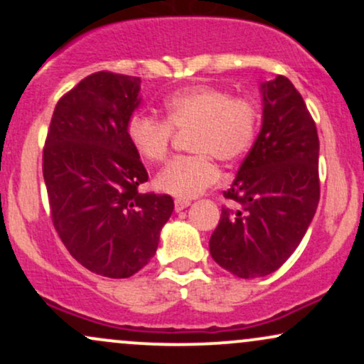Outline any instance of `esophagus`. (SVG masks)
Returning a JSON list of instances; mask_svg holds the SVG:
<instances>
[{"instance_id": "34e87169", "label": "esophagus", "mask_w": 364, "mask_h": 364, "mask_svg": "<svg viewBox=\"0 0 364 364\" xmlns=\"http://www.w3.org/2000/svg\"><path fill=\"white\" fill-rule=\"evenodd\" d=\"M190 205H191L190 200H185V198H176V200H174V210H176V212L185 210V208H188Z\"/></svg>"}]
</instances>
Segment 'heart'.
Wrapping results in <instances>:
<instances>
[{
    "mask_svg": "<svg viewBox=\"0 0 364 364\" xmlns=\"http://www.w3.org/2000/svg\"><path fill=\"white\" fill-rule=\"evenodd\" d=\"M166 121L135 112L128 119V139L141 159L162 162L168 157L173 129L193 132L190 149L196 156L176 157L156 178V188L176 198H195L219 178L214 159L231 162L252 149L260 124V112L250 99L232 97L215 87H195L169 95Z\"/></svg>",
    "mask_w": 364,
    "mask_h": 364,
    "instance_id": "heart-1",
    "label": "heart"
}]
</instances>
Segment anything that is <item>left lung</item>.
<instances>
[{"mask_svg":"<svg viewBox=\"0 0 364 364\" xmlns=\"http://www.w3.org/2000/svg\"><path fill=\"white\" fill-rule=\"evenodd\" d=\"M262 128L225 198L208 248L212 258L241 279L275 272L301 243L320 200L315 121L289 78L263 82Z\"/></svg>","mask_w":364,"mask_h":364,"instance_id":"8db88e82","label":"left lung"}]
</instances>
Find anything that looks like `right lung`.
Listing matches in <instances>:
<instances>
[{
  "instance_id": "add662e5",
  "label": "right lung",
  "mask_w": 364,
  "mask_h": 364,
  "mask_svg": "<svg viewBox=\"0 0 364 364\" xmlns=\"http://www.w3.org/2000/svg\"><path fill=\"white\" fill-rule=\"evenodd\" d=\"M140 102V78H83L54 107L43 154L54 229L75 260L111 279L147 265L174 210L169 195L139 191L149 174L127 127Z\"/></svg>"
}]
</instances>
